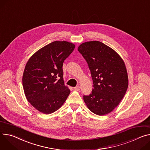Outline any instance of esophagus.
<instances>
[{
  "mask_svg": "<svg viewBox=\"0 0 150 150\" xmlns=\"http://www.w3.org/2000/svg\"><path fill=\"white\" fill-rule=\"evenodd\" d=\"M74 89L75 90H76V91H79V90H80L81 87H80L79 86H76V87H74Z\"/></svg>",
  "mask_w": 150,
  "mask_h": 150,
  "instance_id": "1",
  "label": "esophagus"
}]
</instances>
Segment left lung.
<instances>
[{
  "label": "left lung",
  "instance_id": "left-lung-1",
  "mask_svg": "<svg viewBox=\"0 0 150 150\" xmlns=\"http://www.w3.org/2000/svg\"><path fill=\"white\" fill-rule=\"evenodd\" d=\"M78 50L88 64L93 83L91 94L83 96L84 102L96 115L111 112L123 98L128 87L123 60L111 48L96 40L83 43Z\"/></svg>",
  "mask_w": 150,
  "mask_h": 150
}]
</instances>
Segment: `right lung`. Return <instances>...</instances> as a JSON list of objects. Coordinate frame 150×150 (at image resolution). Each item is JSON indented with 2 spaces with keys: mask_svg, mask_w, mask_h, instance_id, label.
Listing matches in <instances>:
<instances>
[{
  "mask_svg": "<svg viewBox=\"0 0 150 150\" xmlns=\"http://www.w3.org/2000/svg\"><path fill=\"white\" fill-rule=\"evenodd\" d=\"M75 47L64 40L54 41L39 50L27 63L22 79L24 94L39 112L56 111L70 94L64 84L62 67Z\"/></svg>",
  "mask_w": 150,
  "mask_h": 150,
  "instance_id": "obj_1",
  "label": "right lung"
}]
</instances>
